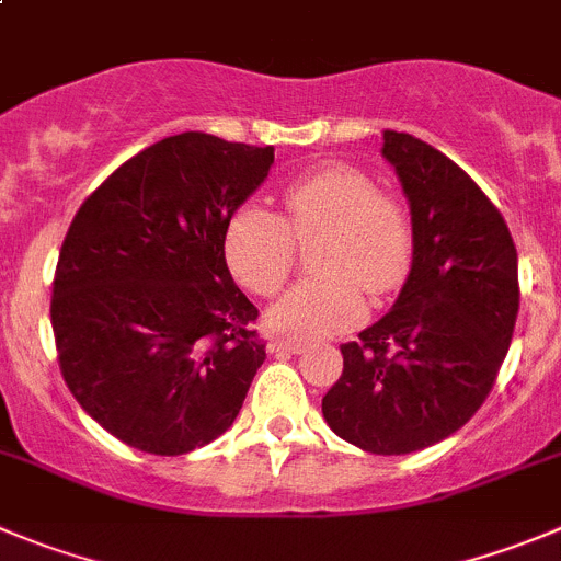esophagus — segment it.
<instances>
[{"label":"esophagus","instance_id":"34e87169","mask_svg":"<svg viewBox=\"0 0 561 561\" xmlns=\"http://www.w3.org/2000/svg\"><path fill=\"white\" fill-rule=\"evenodd\" d=\"M266 350L275 352V355H291V352H300L302 344L295 339H272L270 344H266Z\"/></svg>","mask_w":561,"mask_h":561}]
</instances>
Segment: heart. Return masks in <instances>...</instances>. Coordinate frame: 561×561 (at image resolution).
Listing matches in <instances>:
<instances>
[{
    "mask_svg": "<svg viewBox=\"0 0 561 561\" xmlns=\"http://www.w3.org/2000/svg\"><path fill=\"white\" fill-rule=\"evenodd\" d=\"M297 244H313V280L266 311V328L300 341L328 339L366 317L369 297L404 280L413 233L402 206L352 164H324L284 192V217L244 206L226 228V261L239 286L272 297L295 266Z\"/></svg>",
    "mask_w": 561,
    "mask_h": 561,
    "instance_id": "b5f03b06",
    "label": "heart"
}]
</instances>
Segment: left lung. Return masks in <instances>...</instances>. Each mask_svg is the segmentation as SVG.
I'll use <instances>...</instances> for the list:
<instances>
[{
    "label": "left lung",
    "instance_id": "1",
    "mask_svg": "<svg viewBox=\"0 0 561 561\" xmlns=\"http://www.w3.org/2000/svg\"><path fill=\"white\" fill-rule=\"evenodd\" d=\"M402 181L413 264L391 311L341 346L322 413L346 444L410 455L440 444L488 399L517 319V250L501 211L449 157L382 131Z\"/></svg>",
    "mask_w": 561,
    "mask_h": 561
}]
</instances>
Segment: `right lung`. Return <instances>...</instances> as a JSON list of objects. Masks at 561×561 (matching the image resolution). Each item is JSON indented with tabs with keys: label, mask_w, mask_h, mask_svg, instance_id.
Listing matches in <instances>:
<instances>
[{
	"label": "right lung",
	"mask_w": 561,
	"mask_h": 561,
	"mask_svg": "<svg viewBox=\"0 0 561 561\" xmlns=\"http://www.w3.org/2000/svg\"><path fill=\"white\" fill-rule=\"evenodd\" d=\"M275 148L164 137L79 206L57 259L51 330L66 386L131 449L175 457L242 410L264 344L226 264L233 211Z\"/></svg>",
	"instance_id": "1"
}]
</instances>
